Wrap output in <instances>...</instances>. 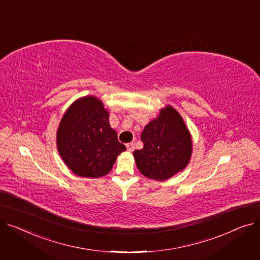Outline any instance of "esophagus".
<instances>
[{"label":"esophagus","mask_w":260,"mask_h":260,"mask_svg":"<svg viewBox=\"0 0 260 260\" xmlns=\"http://www.w3.org/2000/svg\"><path fill=\"white\" fill-rule=\"evenodd\" d=\"M126 148H127L128 152H133L134 148H135V143H134V142L127 143V144H126Z\"/></svg>","instance_id":"1"}]
</instances>
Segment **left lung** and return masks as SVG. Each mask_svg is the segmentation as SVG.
Masks as SVG:
<instances>
[{
	"instance_id": "left-lung-1",
	"label": "left lung",
	"mask_w": 260,
	"mask_h": 260,
	"mask_svg": "<svg viewBox=\"0 0 260 260\" xmlns=\"http://www.w3.org/2000/svg\"><path fill=\"white\" fill-rule=\"evenodd\" d=\"M143 148L134 152L137 168L147 178L167 180L183 170L192 155V140L184 122L172 106L162 109L141 134Z\"/></svg>"
}]
</instances>
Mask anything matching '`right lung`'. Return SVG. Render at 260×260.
<instances>
[{
  "instance_id": "add662e5",
  "label": "right lung",
  "mask_w": 260,
  "mask_h": 260,
  "mask_svg": "<svg viewBox=\"0 0 260 260\" xmlns=\"http://www.w3.org/2000/svg\"><path fill=\"white\" fill-rule=\"evenodd\" d=\"M59 154L80 177L104 176L126 151L108 122L102 102L89 95L77 100L63 116L57 133Z\"/></svg>"
}]
</instances>
